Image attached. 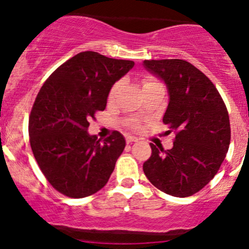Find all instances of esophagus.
<instances>
[{
	"label": "esophagus",
	"mask_w": 249,
	"mask_h": 249,
	"mask_svg": "<svg viewBox=\"0 0 249 249\" xmlns=\"http://www.w3.org/2000/svg\"><path fill=\"white\" fill-rule=\"evenodd\" d=\"M138 142V138H137V137H133V136H127L126 137L127 144H131V142Z\"/></svg>",
	"instance_id": "obj_1"
}]
</instances>
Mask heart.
<instances>
[{"label":"heart","instance_id":"1","mask_svg":"<svg viewBox=\"0 0 249 249\" xmlns=\"http://www.w3.org/2000/svg\"><path fill=\"white\" fill-rule=\"evenodd\" d=\"M156 83H158V82L153 81V79H151V78H147V79H145V81H144V87H145V85H150V84H156ZM118 88H119V84H118V83H117V84H115V85H113V87H112V89H111V92H110V97L115 96V93L117 92V90H118Z\"/></svg>","mask_w":249,"mask_h":249}]
</instances>
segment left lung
I'll use <instances>...</instances> for the list:
<instances>
[{"label":"left lung","instance_id":"8db88e82","mask_svg":"<svg viewBox=\"0 0 249 249\" xmlns=\"http://www.w3.org/2000/svg\"><path fill=\"white\" fill-rule=\"evenodd\" d=\"M142 65L166 84L168 105L162 122L176 132L173 147L151 144L145 176L161 192L190 196L214 178L230 147L231 126L221 96L194 65L182 59H152Z\"/></svg>","mask_w":249,"mask_h":249}]
</instances>
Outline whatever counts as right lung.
<instances>
[{"label":"right lung","instance_id":"add662e5","mask_svg":"<svg viewBox=\"0 0 249 249\" xmlns=\"http://www.w3.org/2000/svg\"><path fill=\"white\" fill-rule=\"evenodd\" d=\"M133 61L95 51L77 53L51 73L29 117L30 146L39 168L58 192L84 198L105 186L125 147L118 131L104 141L89 134V119L107 107L111 88Z\"/></svg>","mask_w":249,"mask_h":249}]
</instances>
